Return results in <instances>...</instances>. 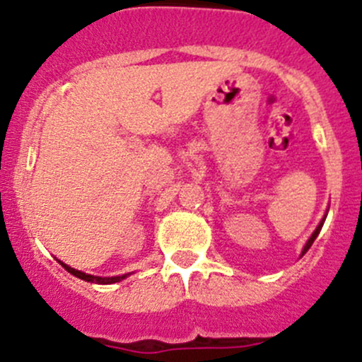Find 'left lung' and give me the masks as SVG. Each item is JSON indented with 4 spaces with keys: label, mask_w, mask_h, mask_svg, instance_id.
<instances>
[{
    "label": "left lung",
    "mask_w": 362,
    "mask_h": 362,
    "mask_svg": "<svg viewBox=\"0 0 362 362\" xmlns=\"http://www.w3.org/2000/svg\"><path fill=\"white\" fill-rule=\"evenodd\" d=\"M327 211H329V210H327ZM326 217H327V214L324 215V217H322V221L319 222V226H317V228H315V231H313V233H312V236H310V238H308V242L305 243V247H303V250H301V255H299V257H303V255H305L306 252H308L310 247H312V243L315 242V238H317V236H319L320 229H322V226H324V221H326Z\"/></svg>",
    "instance_id": "8db88e82"
}]
</instances>
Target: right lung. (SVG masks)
<instances>
[{"label":"right lung","mask_w":362,"mask_h":362,"mask_svg":"<svg viewBox=\"0 0 362 362\" xmlns=\"http://www.w3.org/2000/svg\"><path fill=\"white\" fill-rule=\"evenodd\" d=\"M57 261H59V259H57ZM59 262H61V266H63L68 273H71L73 276H76V279H80V280H86V282H90V284H115V282H120V280H124L129 276V273H126V275H119V276L89 275V273H83V272H80V269H75V268H71V266L64 264L63 261H59Z\"/></svg>","instance_id":"1"}]
</instances>
